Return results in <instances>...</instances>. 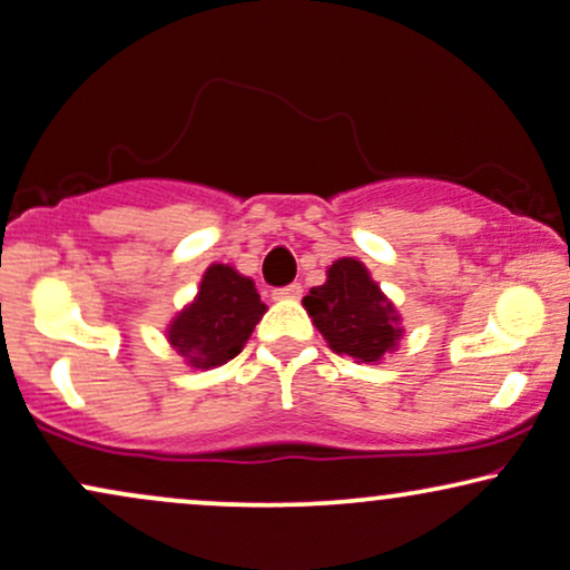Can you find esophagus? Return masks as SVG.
I'll return each instance as SVG.
<instances>
[{"mask_svg": "<svg viewBox=\"0 0 570 570\" xmlns=\"http://www.w3.org/2000/svg\"><path fill=\"white\" fill-rule=\"evenodd\" d=\"M299 294H303V286L289 284V286H281V289L273 292V297H278V299H297Z\"/></svg>", "mask_w": 570, "mask_h": 570, "instance_id": "1", "label": "esophagus"}]
</instances>
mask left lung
Masks as SVG:
<instances>
[{"mask_svg": "<svg viewBox=\"0 0 570 570\" xmlns=\"http://www.w3.org/2000/svg\"><path fill=\"white\" fill-rule=\"evenodd\" d=\"M303 305L330 348L358 362H377L402 335L394 305L367 267L351 257L337 259L326 271V284L313 286Z\"/></svg>", "mask_w": 570, "mask_h": 570, "instance_id": "8db88e82", "label": "left lung"}]
</instances>
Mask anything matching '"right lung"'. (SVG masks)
I'll list each match as a JSON object with an SVG mask.
<instances>
[{
	"instance_id": "right-lung-1",
	"label": "right lung",
	"mask_w": 570,
	"mask_h": 570,
	"mask_svg": "<svg viewBox=\"0 0 570 570\" xmlns=\"http://www.w3.org/2000/svg\"><path fill=\"white\" fill-rule=\"evenodd\" d=\"M263 313L265 305L252 278L230 265H212L198 297L168 326V340L193 367H219L238 356Z\"/></svg>"
}]
</instances>
